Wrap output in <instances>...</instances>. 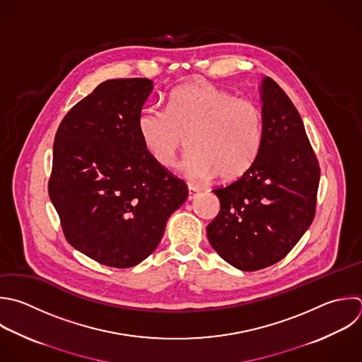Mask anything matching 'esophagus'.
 <instances>
[{"label": "esophagus", "instance_id": "1", "mask_svg": "<svg viewBox=\"0 0 362 362\" xmlns=\"http://www.w3.org/2000/svg\"><path fill=\"white\" fill-rule=\"evenodd\" d=\"M201 191V188L198 187V185H194V184H188V199L191 201V199H194L197 195H198V192Z\"/></svg>", "mask_w": 362, "mask_h": 362}]
</instances>
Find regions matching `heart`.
<instances>
[{
    "label": "heart",
    "mask_w": 362,
    "mask_h": 362,
    "mask_svg": "<svg viewBox=\"0 0 362 362\" xmlns=\"http://www.w3.org/2000/svg\"><path fill=\"white\" fill-rule=\"evenodd\" d=\"M137 132L151 158L171 167L182 147L188 151L180 163L191 180L218 175L232 181L256 163L264 141L266 119L253 100L206 83L175 89L164 109H146L137 120Z\"/></svg>",
    "instance_id": "obj_1"
}]
</instances>
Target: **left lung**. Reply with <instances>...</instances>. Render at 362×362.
Segmentation results:
<instances>
[{
	"instance_id": "8db88e82",
	"label": "left lung",
	"mask_w": 362,
	"mask_h": 362,
	"mask_svg": "<svg viewBox=\"0 0 362 362\" xmlns=\"http://www.w3.org/2000/svg\"><path fill=\"white\" fill-rule=\"evenodd\" d=\"M264 141L252 168L214 189L221 211L206 226L211 246L245 272L281 260L315 215L320 165L303 120L272 79L262 82Z\"/></svg>"
}]
</instances>
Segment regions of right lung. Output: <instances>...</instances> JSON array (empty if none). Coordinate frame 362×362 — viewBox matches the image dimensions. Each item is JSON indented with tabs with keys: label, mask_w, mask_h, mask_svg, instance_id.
Returning <instances> with one entry per match:
<instances>
[{
	"label": "right lung",
	"mask_w": 362,
	"mask_h": 362,
	"mask_svg": "<svg viewBox=\"0 0 362 362\" xmlns=\"http://www.w3.org/2000/svg\"><path fill=\"white\" fill-rule=\"evenodd\" d=\"M151 90L146 78L106 81L66 113L55 136L48 192L64 235L110 267L148 257L188 197L187 184L158 165L139 136Z\"/></svg>",
	"instance_id": "add662e5"
}]
</instances>
